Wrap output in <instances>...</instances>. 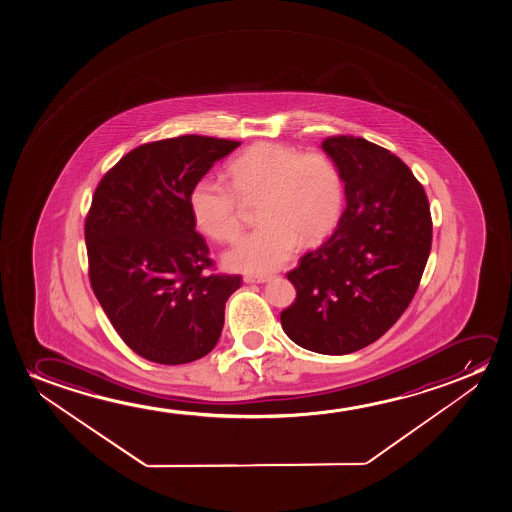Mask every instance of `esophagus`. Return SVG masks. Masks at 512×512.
Instances as JSON below:
<instances>
[{
	"instance_id": "esophagus-1",
	"label": "esophagus",
	"mask_w": 512,
	"mask_h": 512,
	"mask_svg": "<svg viewBox=\"0 0 512 512\" xmlns=\"http://www.w3.org/2000/svg\"><path fill=\"white\" fill-rule=\"evenodd\" d=\"M245 283H266L269 280V276H253V274H246Z\"/></svg>"
}]
</instances>
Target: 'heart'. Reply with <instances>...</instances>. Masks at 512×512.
<instances>
[{"mask_svg": "<svg viewBox=\"0 0 512 512\" xmlns=\"http://www.w3.org/2000/svg\"><path fill=\"white\" fill-rule=\"evenodd\" d=\"M227 176L231 187L213 178L197 180L189 208L204 236L232 243L243 231L245 206L259 203V229L225 253V264L234 271L273 273L299 245L327 238L341 217L343 180L329 155H302L266 141L236 157Z\"/></svg>", "mask_w": 512, "mask_h": 512, "instance_id": "1", "label": "heart"}]
</instances>
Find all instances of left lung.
I'll list each match as a JSON object with an SVG mask.
<instances>
[{"label": "left lung", "instance_id": "8db88e82", "mask_svg": "<svg viewBox=\"0 0 512 512\" xmlns=\"http://www.w3.org/2000/svg\"><path fill=\"white\" fill-rule=\"evenodd\" d=\"M322 150L341 173L346 210L287 274L297 297L281 327L301 348L346 355L383 336L413 301L432 218L421 183L390 150L353 136L327 138Z\"/></svg>", "mask_w": 512, "mask_h": 512}]
</instances>
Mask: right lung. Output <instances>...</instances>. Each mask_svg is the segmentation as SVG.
Listing matches in <instances>:
<instances>
[{
  "label": "right lung",
  "instance_id": "add662e5",
  "mask_svg": "<svg viewBox=\"0 0 512 512\" xmlns=\"http://www.w3.org/2000/svg\"><path fill=\"white\" fill-rule=\"evenodd\" d=\"M239 141L185 134L134 148L113 166L85 218L92 290L113 329L140 357L164 365L208 355L241 276L208 274L190 189Z\"/></svg>",
  "mask_w": 512,
  "mask_h": 512
}]
</instances>
